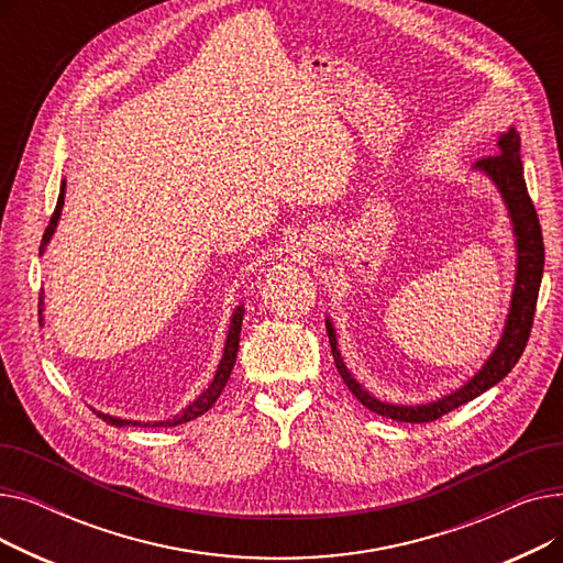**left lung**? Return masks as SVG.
<instances>
[{"label":"left lung","instance_id":"1","mask_svg":"<svg viewBox=\"0 0 563 563\" xmlns=\"http://www.w3.org/2000/svg\"><path fill=\"white\" fill-rule=\"evenodd\" d=\"M497 153L495 157L479 159L475 170L484 173L488 180L499 191L501 200L507 205V212L511 219L514 236H516V280L511 291V306L505 321V331L488 361L482 365V369L472 376L467 383L445 397H440L429 404H390L374 397L363 383L353 376L342 358L338 346V333L331 317H327V331L329 342L335 358V367L346 383V388L353 393L365 408H369L376 416L390 418L397 422H433L445 416V412L472 401L475 397L484 395L493 386L505 378L522 356V351L529 340L531 323H534V310L539 299V287L543 278V264H545V249H543V234L539 214L534 210L525 185L522 175V159H520V134L516 128H509L505 134L497 139Z\"/></svg>","mask_w":563,"mask_h":563}]
</instances>
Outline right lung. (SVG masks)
<instances>
[{
    "label": "right lung",
    "instance_id": "add662e5",
    "mask_svg": "<svg viewBox=\"0 0 563 563\" xmlns=\"http://www.w3.org/2000/svg\"><path fill=\"white\" fill-rule=\"evenodd\" d=\"M64 198H66V180L62 183V191H58V200H56V210L49 219V225L45 228V234H43V244H41V255L45 253L52 234L58 225V219H62V210H64ZM38 312H41V323H43V291H41V301H38ZM242 319H244V306H236L232 317H230V329H228V335H225V346H223V356H221V363L217 367V374L212 378L210 386H207L205 393H200L187 408H183L177 416H173L170 420H157V422H141V420H123V418H115V416H109V412H102V410H96L98 418L104 420L107 424L111 427H177V424H185L189 420H196L198 416H202V412L210 410L214 406V401L219 399V395L223 393L225 383L230 378V372L234 367V361H236V351H240V333H242Z\"/></svg>",
    "mask_w": 563,
    "mask_h": 563
}]
</instances>
